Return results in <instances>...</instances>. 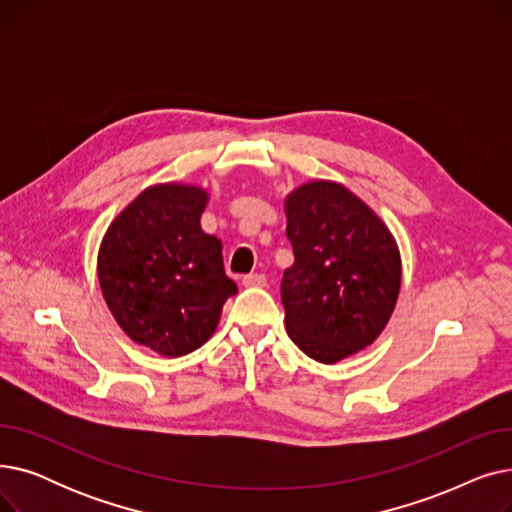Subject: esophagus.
<instances>
[{"instance_id": "1", "label": "esophagus", "mask_w": 512, "mask_h": 512, "mask_svg": "<svg viewBox=\"0 0 512 512\" xmlns=\"http://www.w3.org/2000/svg\"><path fill=\"white\" fill-rule=\"evenodd\" d=\"M242 284L249 288H263V286H267V278L263 274H249L242 278Z\"/></svg>"}]
</instances>
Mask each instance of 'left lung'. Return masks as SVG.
<instances>
[{"label":"left lung","instance_id":"left-lung-1","mask_svg":"<svg viewBox=\"0 0 512 512\" xmlns=\"http://www.w3.org/2000/svg\"><path fill=\"white\" fill-rule=\"evenodd\" d=\"M294 263L280 292L290 340L338 363L380 336L400 290L398 247L357 195L336 182L303 184L286 199Z\"/></svg>","mask_w":512,"mask_h":512}]
</instances>
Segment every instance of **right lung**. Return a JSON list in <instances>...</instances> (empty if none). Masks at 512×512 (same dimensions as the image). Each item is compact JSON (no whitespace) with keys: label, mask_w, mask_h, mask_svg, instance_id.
Listing matches in <instances>:
<instances>
[{"label":"right lung","mask_w":512,"mask_h":512,"mask_svg":"<svg viewBox=\"0 0 512 512\" xmlns=\"http://www.w3.org/2000/svg\"><path fill=\"white\" fill-rule=\"evenodd\" d=\"M205 205L199 186H151L107 228L99 249L107 307L134 342L164 357L207 342L236 294L222 242L201 230Z\"/></svg>","instance_id":"obj_1"}]
</instances>
